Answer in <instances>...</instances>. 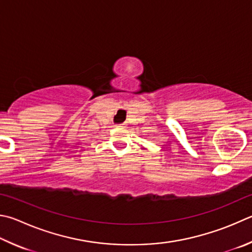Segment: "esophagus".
<instances>
[{"label": "esophagus", "instance_id": "1", "mask_svg": "<svg viewBox=\"0 0 252 252\" xmlns=\"http://www.w3.org/2000/svg\"><path fill=\"white\" fill-rule=\"evenodd\" d=\"M118 126H123V125H119Z\"/></svg>", "mask_w": 252, "mask_h": 252}]
</instances>
